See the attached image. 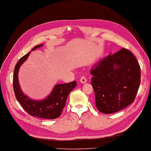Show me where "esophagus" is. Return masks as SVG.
<instances>
[{"mask_svg":"<svg viewBox=\"0 0 151 151\" xmlns=\"http://www.w3.org/2000/svg\"><path fill=\"white\" fill-rule=\"evenodd\" d=\"M80 82H82V83H86V82H87V78H86V77L84 76H82V77H81V78H80Z\"/></svg>","mask_w":151,"mask_h":151,"instance_id":"1","label":"esophagus"}]
</instances>
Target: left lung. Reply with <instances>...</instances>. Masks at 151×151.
I'll use <instances>...</instances> for the list:
<instances>
[{
  "mask_svg": "<svg viewBox=\"0 0 151 151\" xmlns=\"http://www.w3.org/2000/svg\"><path fill=\"white\" fill-rule=\"evenodd\" d=\"M96 106L103 114L117 112L133 103L140 84V65L122 48L100 60L90 71Z\"/></svg>",
  "mask_w": 151,
  "mask_h": 151,
  "instance_id": "1",
  "label": "left lung"
}]
</instances>
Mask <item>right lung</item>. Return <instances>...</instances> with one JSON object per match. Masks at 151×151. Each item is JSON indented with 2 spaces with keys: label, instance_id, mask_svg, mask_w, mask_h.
<instances>
[{
  "label": "right lung",
  "instance_id": "1",
  "mask_svg": "<svg viewBox=\"0 0 151 151\" xmlns=\"http://www.w3.org/2000/svg\"><path fill=\"white\" fill-rule=\"evenodd\" d=\"M42 46V44L37 45L32 50H36ZM30 53V52L22 57L15 65L13 76V89L15 96L23 109L29 115L45 119H56L61 115L68 96L76 86V82L73 81L68 83L55 85L51 93L42 100L30 98L22 92L18 78L19 69L21 65L27 59Z\"/></svg>",
  "mask_w": 151,
  "mask_h": 151
}]
</instances>
